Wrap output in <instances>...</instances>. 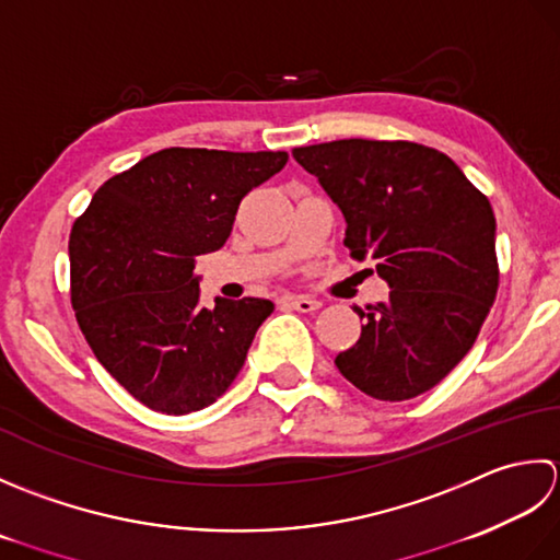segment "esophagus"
<instances>
[{"instance_id":"1","label":"esophagus","mask_w":560,"mask_h":560,"mask_svg":"<svg viewBox=\"0 0 560 560\" xmlns=\"http://www.w3.org/2000/svg\"><path fill=\"white\" fill-rule=\"evenodd\" d=\"M288 302H290V306L292 310H296V312H302V314H310V312H316L318 306H322V302L318 300H314V296H306V294H292V296H288Z\"/></svg>"}]
</instances>
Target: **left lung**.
<instances>
[{
	"mask_svg": "<svg viewBox=\"0 0 560 560\" xmlns=\"http://www.w3.org/2000/svg\"><path fill=\"white\" fill-rule=\"evenodd\" d=\"M346 217V246L372 260L389 300L370 304L336 368L362 394L408 401L440 384L481 330L498 292L495 214L447 154L396 140L294 147Z\"/></svg>",
	"mask_w": 560,
	"mask_h": 560,
	"instance_id": "left-lung-1",
	"label": "left lung"
}]
</instances>
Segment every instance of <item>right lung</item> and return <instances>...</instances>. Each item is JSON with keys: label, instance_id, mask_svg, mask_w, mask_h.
<instances>
[{"label": "right lung", "instance_id": "add662e5", "mask_svg": "<svg viewBox=\"0 0 560 560\" xmlns=\"http://www.w3.org/2000/svg\"><path fill=\"white\" fill-rule=\"evenodd\" d=\"M288 152L168 147L108 178L70 234L72 306L122 389L166 416L214 404L244 368L272 302L200 306L196 256L222 248L248 190Z\"/></svg>", "mask_w": 560, "mask_h": 560}]
</instances>
